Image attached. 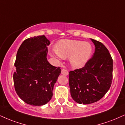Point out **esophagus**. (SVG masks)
<instances>
[{
  "label": "esophagus",
  "mask_w": 125,
  "mask_h": 125,
  "mask_svg": "<svg viewBox=\"0 0 125 125\" xmlns=\"http://www.w3.org/2000/svg\"><path fill=\"white\" fill-rule=\"evenodd\" d=\"M61 73L63 75H64V76H67L69 74V72L67 71V70H66V69H62L61 71Z\"/></svg>",
  "instance_id": "34e87169"
}]
</instances>
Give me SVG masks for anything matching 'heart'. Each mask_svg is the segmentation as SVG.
<instances>
[{
	"mask_svg": "<svg viewBox=\"0 0 125 125\" xmlns=\"http://www.w3.org/2000/svg\"><path fill=\"white\" fill-rule=\"evenodd\" d=\"M55 52L59 58L69 57L70 64L75 69L84 67L92 55L93 48L88 42L62 40L55 45Z\"/></svg>",
	"mask_w": 125,
	"mask_h": 125,
	"instance_id": "obj_1",
	"label": "heart"
}]
</instances>
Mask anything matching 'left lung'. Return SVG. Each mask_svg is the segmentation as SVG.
Here are the masks:
<instances>
[{
    "label": "left lung",
    "instance_id": "obj_1",
    "mask_svg": "<svg viewBox=\"0 0 125 125\" xmlns=\"http://www.w3.org/2000/svg\"><path fill=\"white\" fill-rule=\"evenodd\" d=\"M95 49L93 56L83 67L70 71L69 86L76 103L90 104L101 99L110 88L113 60L105 46L91 39Z\"/></svg>",
    "mask_w": 125,
    "mask_h": 125
}]
</instances>
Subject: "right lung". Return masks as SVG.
<instances>
[{"label":"right lung","instance_id":"add662e5","mask_svg":"<svg viewBox=\"0 0 125 125\" xmlns=\"http://www.w3.org/2000/svg\"><path fill=\"white\" fill-rule=\"evenodd\" d=\"M49 44L45 35L31 37L24 41L17 51L13 74L15 90L23 101L31 105H43L51 100L61 73V67L47 61Z\"/></svg>","mask_w":125,"mask_h":125}]
</instances>
